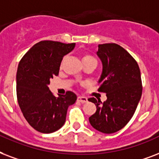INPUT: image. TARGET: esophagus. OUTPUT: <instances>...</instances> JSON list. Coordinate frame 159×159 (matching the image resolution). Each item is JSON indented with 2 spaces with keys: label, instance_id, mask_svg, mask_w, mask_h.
Returning <instances> with one entry per match:
<instances>
[{
  "label": "esophagus",
  "instance_id": "34e87169",
  "mask_svg": "<svg viewBox=\"0 0 159 159\" xmlns=\"http://www.w3.org/2000/svg\"><path fill=\"white\" fill-rule=\"evenodd\" d=\"M77 100L79 102H80V103H86V102L88 101V99L86 98V97H84V96H79L77 98Z\"/></svg>",
  "mask_w": 159,
  "mask_h": 159
}]
</instances>
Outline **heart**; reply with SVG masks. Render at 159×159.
Wrapping results in <instances>:
<instances>
[{
    "instance_id": "obj_1",
    "label": "heart",
    "mask_w": 159,
    "mask_h": 159,
    "mask_svg": "<svg viewBox=\"0 0 159 159\" xmlns=\"http://www.w3.org/2000/svg\"><path fill=\"white\" fill-rule=\"evenodd\" d=\"M82 61H83L84 64V63L89 62V61H96V60H95V59H94L92 55L85 54V55H84L83 57H82Z\"/></svg>"
}]
</instances>
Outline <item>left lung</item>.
Listing matches in <instances>:
<instances>
[{
	"label": "left lung",
	"instance_id": "obj_1",
	"mask_svg": "<svg viewBox=\"0 0 159 159\" xmlns=\"http://www.w3.org/2000/svg\"><path fill=\"white\" fill-rule=\"evenodd\" d=\"M97 55L103 65L98 91L106 93L107 100L89 99L97 109L89 120L99 132L113 134L129 122L137 109L143 90L141 74L137 61L117 44L99 45Z\"/></svg>",
	"mask_w": 159,
	"mask_h": 159
}]
</instances>
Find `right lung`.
I'll return each instance as SVG.
<instances>
[{"label": "right lung", "instance_id": "obj_1", "mask_svg": "<svg viewBox=\"0 0 159 159\" xmlns=\"http://www.w3.org/2000/svg\"><path fill=\"white\" fill-rule=\"evenodd\" d=\"M75 43L43 40L30 48L22 57L16 73V95L25 119L38 132L50 134L64 125L67 109L77 99L67 91L55 97L48 87L50 80L59 75L63 57Z\"/></svg>", "mask_w": 159, "mask_h": 159}]
</instances>
